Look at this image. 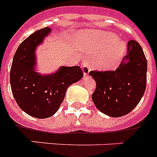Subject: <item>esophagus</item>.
<instances>
[{
    "instance_id": "34e87169",
    "label": "esophagus",
    "mask_w": 157,
    "mask_h": 157,
    "mask_svg": "<svg viewBox=\"0 0 157 157\" xmlns=\"http://www.w3.org/2000/svg\"><path fill=\"white\" fill-rule=\"evenodd\" d=\"M81 69H82V72L84 73V76H87L90 70V63H88V62H85V61L82 62V63H81Z\"/></svg>"
}]
</instances>
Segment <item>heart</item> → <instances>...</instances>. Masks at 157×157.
<instances>
[{
	"label": "heart",
	"instance_id": "1",
	"mask_svg": "<svg viewBox=\"0 0 157 157\" xmlns=\"http://www.w3.org/2000/svg\"><path fill=\"white\" fill-rule=\"evenodd\" d=\"M75 47L94 56L93 63L99 70L111 69L126 54V44L112 34L95 31H83L76 34Z\"/></svg>",
	"mask_w": 157,
	"mask_h": 157
}]
</instances>
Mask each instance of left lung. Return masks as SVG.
Listing matches in <instances>:
<instances>
[{"label":"left lung","instance_id":"obj_1","mask_svg":"<svg viewBox=\"0 0 157 157\" xmlns=\"http://www.w3.org/2000/svg\"><path fill=\"white\" fill-rule=\"evenodd\" d=\"M147 59L141 46L135 40L127 44V54L115 71H91L96 81L92 100L96 107L110 117H121L140 101L147 82Z\"/></svg>","mask_w":157,"mask_h":157}]
</instances>
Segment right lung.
<instances>
[{"label":"right lung","instance_id":"obj_1","mask_svg":"<svg viewBox=\"0 0 157 157\" xmlns=\"http://www.w3.org/2000/svg\"><path fill=\"white\" fill-rule=\"evenodd\" d=\"M51 32V28L45 27L25 39L15 52L10 70V85L16 102L25 113L37 118L56 114L67 88L83 77L79 66H61L50 74L37 72L36 49Z\"/></svg>","mask_w":157,"mask_h":157}]
</instances>
